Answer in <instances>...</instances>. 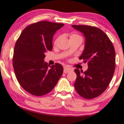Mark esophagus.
Returning <instances> with one entry per match:
<instances>
[{"label": "esophagus", "instance_id": "34e87169", "mask_svg": "<svg viewBox=\"0 0 124 124\" xmlns=\"http://www.w3.org/2000/svg\"><path fill=\"white\" fill-rule=\"evenodd\" d=\"M71 71V68H68V67H66L64 68V73L67 74V73H68V72H70Z\"/></svg>", "mask_w": 124, "mask_h": 124}]
</instances>
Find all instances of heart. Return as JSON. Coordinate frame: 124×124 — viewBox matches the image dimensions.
I'll return each instance as SVG.
<instances>
[{"label": "heart", "instance_id": "obj_1", "mask_svg": "<svg viewBox=\"0 0 124 124\" xmlns=\"http://www.w3.org/2000/svg\"><path fill=\"white\" fill-rule=\"evenodd\" d=\"M75 37H80V36H79V35H76V34H73V35H71L70 36V38H75ZM58 39H59V38H57V39H56V41H55V43H56V42H57Z\"/></svg>", "mask_w": 124, "mask_h": 124}]
</instances>
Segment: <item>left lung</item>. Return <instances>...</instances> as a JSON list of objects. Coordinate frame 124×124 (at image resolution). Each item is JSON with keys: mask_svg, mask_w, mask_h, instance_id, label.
Returning a JSON list of instances; mask_svg holds the SVG:
<instances>
[{"mask_svg": "<svg viewBox=\"0 0 124 124\" xmlns=\"http://www.w3.org/2000/svg\"><path fill=\"white\" fill-rule=\"evenodd\" d=\"M72 27L85 36V48L79 59L88 62V65L84 72L75 69L74 86L81 97L92 99L104 92L111 82L116 67L114 47L108 36L98 28L84 25Z\"/></svg>", "mask_w": 124, "mask_h": 124, "instance_id": "left-lung-1", "label": "left lung"}]
</instances>
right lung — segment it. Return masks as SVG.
Listing matches in <instances>:
<instances>
[{
    "instance_id": "right-lung-1",
    "label": "right lung",
    "mask_w": 124,
    "mask_h": 124,
    "mask_svg": "<svg viewBox=\"0 0 124 124\" xmlns=\"http://www.w3.org/2000/svg\"><path fill=\"white\" fill-rule=\"evenodd\" d=\"M63 26L46 21L33 23L23 31L16 42L13 57L16 78L32 95L49 93L63 73L60 64L50 66L44 61L45 53L53 48L54 34Z\"/></svg>"
}]
</instances>
